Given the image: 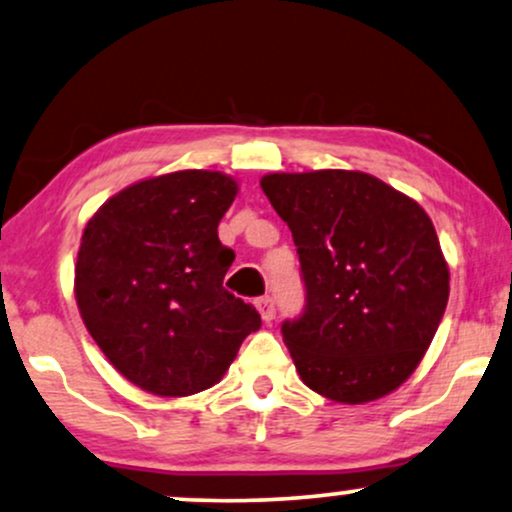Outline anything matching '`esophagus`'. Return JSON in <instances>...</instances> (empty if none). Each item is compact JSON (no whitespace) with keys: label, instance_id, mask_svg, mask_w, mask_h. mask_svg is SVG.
I'll return each mask as SVG.
<instances>
[{"label":"esophagus","instance_id":"obj_1","mask_svg":"<svg viewBox=\"0 0 512 512\" xmlns=\"http://www.w3.org/2000/svg\"><path fill=\"white\" fill-rule=\"evenodd\" d=\"M255 304H257V311L262 313V320H267V323H271V320L276 318V304H274V297L264 295V297L257 299Z\"/></svg>","mask_w":512,"mask_h":512}]
</instances>
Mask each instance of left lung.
Returning <instances> with one entry per match:
<instances>
[{"instance_id":"left-lung-1","label":"left lung","mask_w":512,"mask_h":512,"mask_svg":"<svg viewBox=\"0 0 512 512\" xmlns=\"http://www.w3.org/2000/svg\"><path fill=\"white\" fill-rule=\"evenodd\" d=\"M262 189L297 245L306 304L281 332L311 391L360 405L424 358L449 297L426 210L358 170L271 173Z\"/></svg>"}]
</instances>
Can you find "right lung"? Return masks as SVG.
<instances>
[{
    "label": "right lung",
    "instance_id": "1",
    "mask_svg": "<svg viewBox=\"0 0 512 512\" xmlns=\"http://www.w3.org/2000/svg\"><path fill=\"white\" fill-rule=\"evenodd\" d=\"M236 192L217 170H177L126 187L86 224L74 269L79 313L142 391H206L260 330L255 306L222 285L236 255L217 224Z\"/></svg>",
    "mask_w": 512,
    "mask_h": 512
}]
</instances>
